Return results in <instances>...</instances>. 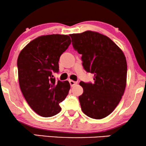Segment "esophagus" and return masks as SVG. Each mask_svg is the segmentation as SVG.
<instances>
[{
	"label": "esophagus",
	"mask_w": 146,
	"mask_h": 146,
	"mask_svg": "<svg viewBox=\"0 0 146 146\" xmlns=\"http://www.w3.org/2000/svg\"><path fill=\"white\" fill-rule=\"evenodd\" d=\"M69 83H70V84L71 86H75L77 84L76 82H75V81H74V80H70Z\"/></svg>",
	"instance_id": "1"
}]
</instances>
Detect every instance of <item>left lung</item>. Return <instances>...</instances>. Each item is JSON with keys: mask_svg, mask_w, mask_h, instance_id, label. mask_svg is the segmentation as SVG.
<instances>
[{"mask_svg": "<svg viewBox=\"0 0 146 146\" xmlns=\"http://www.w3.org/2000/svg\"><path fill=\"white\" fill-rule=\"evenodd\" d=\"M75 50L82 54L84 69L94 74V82L80 85L82 110L93 119H102L113 111L126 85L127 62L121 50L106 36L92 31L70 35Z\"/></svg>", "mask_w": 146, "mask_h": 146, "instance_id": "1", "label": "left lung"}]
</instances>
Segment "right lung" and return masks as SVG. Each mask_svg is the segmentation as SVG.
<instances>
[{
  "label": "right lung",
  "instance_id": "1",
  "mask_svg": "<svg viewBox=\"0 0 146 146\" xmlns=\"http://www.w3.org/2000/svg\"><path fill=\"white\" fill-rule=\"evenodd\" d=\"M71 43L68 35L41 36L29 42L17 60L19 85L32 109L42 117H51L61 110L59 104L68 94V81L56 80L62 54Z\"/></svg>",
  "mask_w": 146,
  "mask_h": 146
}]
</instances>
